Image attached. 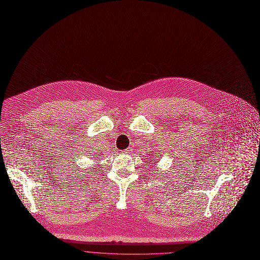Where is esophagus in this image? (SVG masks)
<instances>
[{
  "label": "esophagus",
  "mask_w": 260,
  "mask_h": 260,
  "mask_svg": "<svg viewBox=\"0 0 260 260\" xmlns=\"http://www.w3.org/2000/svg\"><path fill=\"white\" fill-rule=\"evenodd\" d=\"M123 152H124V153H131V152H132V148H127V149H125Z\"/></svg>",
  "instance_id": "1"
}]
</instances>
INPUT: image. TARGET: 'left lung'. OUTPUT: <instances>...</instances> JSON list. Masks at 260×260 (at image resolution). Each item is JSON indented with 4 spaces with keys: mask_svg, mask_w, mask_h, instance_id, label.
Returning <instances> with one entry per match:
<instances>
[{
    "mask_svg": "<svg viewBox=\"0 0 260 260\" xmlns=\"http://www.w3.org/2000/svg\"><path fill=\"white\" fill-rule=\"evenodd\" d=\"M155 159H156V158H155V157H154V158H153V160H154V162H156V161H155ZM149 160H150V161H151V159H149Z\"/></svg>",
    "mask_w": 260,
    "mask_h": 260,
    "instance_id": "8db88e82",
    "label": "left lung"
}]
</instances>
